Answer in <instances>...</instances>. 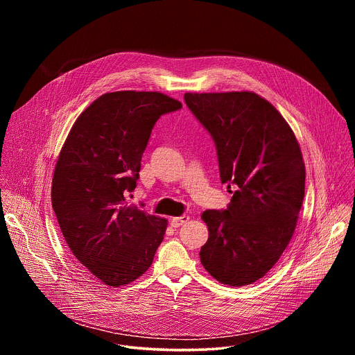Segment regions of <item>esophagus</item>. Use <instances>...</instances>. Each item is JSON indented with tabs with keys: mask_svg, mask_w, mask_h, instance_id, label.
Returning <instances> with one entry per match:
<instances>
[{
	"mask_svg": "<svg viewBox=\"0 0 355 355\" xmlns=\"http://www.w3.org/2000/svg\"><path fill=\"white\" fill-rule=\"evenodd\" d=\"M189 220V216H177V218H173L171 219V226L173 227H180V226H182L184 223H187Z\"/></svg>",
	"mask_w": 355,
	"mask_h": 355,
	"instance_id": "34e87169",
	"label": "esophagus"
}]
</instances>
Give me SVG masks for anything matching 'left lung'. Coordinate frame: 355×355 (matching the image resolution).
Listing matches in <instances>:
<instances>
[{"mask_svg": "<svg viewBox=\"0 0 355 355\" xmlns=\"http://www.w3.org/2000/svg\"><path fill=\"white\" fill-rule=\"evenodd\" d=\"M184 99L215 141L222 184L237 188L227 209L202 214L209 237L200 263L225 285H250L275 266L295 232L306 174L299 143L254 92H187Z\"/></svg>", "mask_w": 355, "mask_h": 355, "instance_id": "obj_1", "label": "left lung"}]
</instances>
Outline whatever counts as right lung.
<instances>
[{
	"label": "right lung",
	"mask_w": 355,
	"mask_h": 355,
	"mask_svg": "<svg viewBox=\"0 0 355 355\" xmlns=\"http://www.w3.org/2000/svg\"><path fill=\"white\" fill-rule=\"evenodd\" d=\"M181 108L162 92H107L77 118L62 147L53 211L80 267L110 286L144 274L163 241L167 220L129 205L128 196L151 129Z\"/></svg>",
	"instance_id": "obj_1"
}]
</instances>
